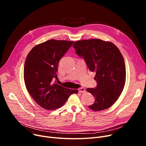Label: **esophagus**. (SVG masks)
I'll return each instance as SVG.
<instances>
[{"instance_id":"1","label":"esophagus","mask_w":146,"mask_h":146,"mask_svg":"<svg viewBox=\"0 0 146 146\" xmlns=\"http://www.w3.org/2000/svg\"><path fill=\"white\" fill-rule=\"evenodd\" d=\"M78 90L80 93H85L86 92V90L84 88H79Z\"/></svg>"}]
</instances>
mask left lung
<instances>
[{
    "instance_id": "1",
    "label": "left lung",
    "mask_w": 146,
    "mask_h": 146,
    "mask_svg": "<svg viewBox=\"0 0 146 146\" xmlns=\"http://www.w3.org/2000/svg\"><path fill=\"white\" fill-rule=\"evenodd\" d=\"M73 47L85 59L90 71L96 72L97 86L86 89L95 99L89 108L95 111L110 108L119 97L125 83V64L120 51L113 43L99 39L77 41Z\"/></svg>"
}]
</instances>
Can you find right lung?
<instances>
[{
	"instance_id": "right-lung-1",
	"label": "right lung",
	"mask_w": 146,
	"mask_h": 146,
	"mask_svg": "<svg viewBox=\"0 0 146 146\" xmlns=\"http://www.w3.org/2000/svg\"><path fill=\"white\" fill-rule=\"evenodd\" d=\"M73 42L52 39L35 45L27 57L24 73L27 89L44 109L58 108L72 94L78 93L77 89L66 88L52 81L57 78L59 60Z\"/></svg>"
}]
</instances>
